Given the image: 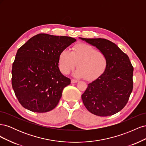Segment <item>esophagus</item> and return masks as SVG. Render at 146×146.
Listing matches in <instances>:
<instances>
[{
    "label": "esophagus",
    "mask_w": 146,
    "mask_h": 146,
    "mask_svg": "<svg viewBox=\"0 0 146 146\" xmlns=\"http://www.w3.org/2000/svg\"><path fill=\"white\" fill-rule=\"evenodd\" d=\"M78 82V80H76V79H72L71 80V83H77Z\"/></svg>",
    "instance_id": "esophagus-1"
}]
</instances>
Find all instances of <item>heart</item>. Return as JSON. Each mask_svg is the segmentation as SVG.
Segmentation results:
<instances>
[{"mask_svg": "<svg viewBox=\"0 0 146 146\" xmlns=\"http://www.w3.org/2000/svg\"><path fill=\"white\" fill-rule=\"evenodd\" d=\"M108 63V57L104 52L85 43L74 46L70 52L64 49L59 55V68L61 72L68 74L77 66L74 76L90 81L100 77L107 69Z\"/></svg>", "mask_w": 146, "mask_h": 146, "instance_id": "heart-1", "label": "heart"}]
</instances>
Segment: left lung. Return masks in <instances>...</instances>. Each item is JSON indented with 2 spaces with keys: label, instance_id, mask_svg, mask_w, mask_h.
Listing matches in <instances>:
<instances>
[{
  "label": "left lung",
  "instance_id": "1",
  "mask_svg": "<svg viewBox=\"0 0 146 146\" xmlns=\"http://www.w3.org/2000/svg\"><path fill=\"white\" fill-rule=\"evenodd\" d=\"M80 39L104 52L108 60L105 72L88 84L82 95L83 104L95 115H113L126 105L133 90V66L127 55L108 39Z\"/></svg>",
  "mask_w": 146,
  "mask_h": 146
}]
</instances>
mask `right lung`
<instances>
[{"mask_svg":"<svg viewBox=\"0 0 146 146\" xmlns=\"http://www.w3.org/2000/svg\"><path fill=\"white\" fill-rule=\"evenodd\" d=\"M76 41L69 36L40 33L17 50L12 66L11 83L24 108L46 113L58 105L63 89L70 83L60 72L59 55Z\"/></svg>","mask_w":146,"mask_h":146,"instance_id":"1","label":"right lung"}]
</instances>
